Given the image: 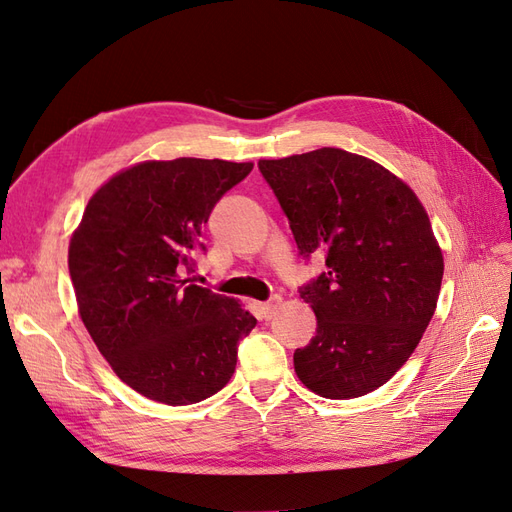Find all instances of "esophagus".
I'll list each match as a JSON object with an SVG mask.
<instances>
[{
    "mask_svg": "<svg viewBox=\"0 0 512 512\" xmlns=\"http://www.w3.org/2000/svg\"><path fill=\"white\" fill-rule=\"evenodd\" d=\"M280 303H282V299L277 297V294H275V297H271L269 301L260 303V314H262V318H265V320H271V318H273V314H275L277 305H280Z\"/></svg>",
    "mask_w": 512,
    "mask_h": 512,
    "instance_id": "esophagus-1",
    "label": "esophagus"
}]
</instances>
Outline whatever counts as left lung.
<instances>
[{"label": "left lung", "instance_id": "obj_1", "mask_svg": "<svg viewBox=\"0 0 512 512\" xmlns=\"http://www.w3.org/2000/svg\"><path fill=\"white\" fill-rule=\"evenodd\" d=\"M258 168L286 213L299 256L324 269L299 288L316 335L294 371L320 397L352 399L389 382L436 312L444 260L423 205L384 166L322 147Z\"/></svg>", "mask_w": 512, "mask_h": 512}]
</instances>
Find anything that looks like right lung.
I'll return each mask as SVG.
<instances>
[{
    "label": "right lung",
    "mask_w": 512,
    "mask_h": 512,
    "mask_svg": "<svg viewBox=\"0 0 512 512\" xmlns=\"http://www.w3.org/2000/svg\"><path fill=\"white\" fill-rule=\"evenodd\" d=\"M254 164L143 162L91 196L68 252L85 327L115 374L166 406L224 389L256 318L192 282L213 207Z\"/></svg>",
    "instance_id": "1"
}]
</instances>
